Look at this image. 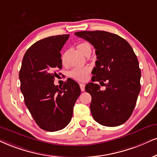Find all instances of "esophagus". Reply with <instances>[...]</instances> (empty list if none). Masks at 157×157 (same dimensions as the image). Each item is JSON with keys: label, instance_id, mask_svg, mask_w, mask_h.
<instances>
[{"label": "esophagus", "instance_id": "obj_1", "mask_svg": "<svg viewBox=\"0 0 157 157\" xmlns=\"http://www.w3.org/2000/svg\"><path fill=\"white\" fill-rule=\"evenodd\" d=\"M79 86H80L81 90H82V92H84V91L85 90V84H82V83H81V84H79Z\"/></svg>", "mask_w": 157, "mask_h": 157}]
</instances>
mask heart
Instances as JSON below:
<instances>
[{"label": "heart", "mask_w": 157, "mask_h": 157, "mask_svg": "<svg viewBox=\"0 0 157 157\" xmlns=\"http://www.w3.org/2000/svg\"><path fill=\"white\" fill-rule=\"evenodd\" d=\"M77 49L84 54V55H88L92 52V47L88 42H81L76 46ZM67 59V52H64L61 55V61L63 64L65 63ZM90 72V67L88 66L75 67L71 69L68 72V75L71 78L78 82H84L88 78L89 73Z\"/></svg>", "instance_id": "heart-1"}]
</instances>
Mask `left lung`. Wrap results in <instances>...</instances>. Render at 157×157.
Wrapping results in <instances>:
<instances>
[{
    "instance_id": "left-lung-1",
    "label": "left lung",
    "mask_w": 157,
    "mask_h": 157,
    "mask_svg": "<svg viewBox=\"0 0 157 157\" xmlns=\"http://www.w3.org/2000/svg\"><path fill=\"white\" fill-rule=\"evenodd\" d=\"M75 36L87 40L95 49L98 60L92 71L93 82L85 90L92 96L90 110L97 122L117 127L127 121L140 91L141 72L138 58L127 40L106 31H81Z\"/></svg>"
}]
</instances>
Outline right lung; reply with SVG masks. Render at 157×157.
<instances>
[{
	"label": "right lung",
	"mask_w": 157,
	"mask_h": 157,
	"mask_svg": "<svg viewBox=\"0 0 157 157\" xmlns=\"http://www.w3.org/2000/svg\"><path fill=\"white\" fill-rule=\"evenodd\" d=\"M69 36H50L36 42L25 52L19 71L25 105L40 128L49 132L68 124L81 94L78 84L72 79L63 86L54 84L62 69L60 51Z\"/></svg>",
	"instance_id": "1"
}]
</instances>
